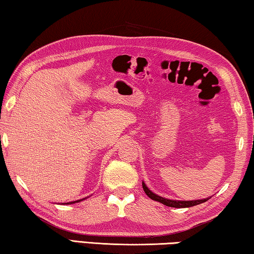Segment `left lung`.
<instances>
[{
	"label": "left lung",
	"instance_id": "8db88e82",
	"mask_svg": "<svg viewBox=\"0 0 254 254\" xmlns=\"http://www.w3.org/2000/svg\"><path fill=\"white\" fill-rule=\"evenodd\" d=\"M143 189L145 190L146 195H147L149 198L154 199V201L161 202L162 204H164V205L170 206V207H177V208L190 207V206L197 205V204L206 202L208 199V198H204V199H196V201H174V199H167V198H164L162 196H158V195H156V194H154L152 190H148V188L145 185L144 182H143Z\"/></svg>",
	"mask_w": 254,
	"mask_h": 254
}]
</instances>
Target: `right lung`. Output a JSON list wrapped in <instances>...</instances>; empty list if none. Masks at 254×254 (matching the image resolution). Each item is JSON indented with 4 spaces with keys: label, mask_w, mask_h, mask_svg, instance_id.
Instances as JSON below:
<instances>
[{
    "label": "right lung",
    "mask_w": 254,
    "mask_h": 254,
    "mask_svg": "<svg viewBox=\"0 0 254 254\" xmlns=\"http://www.w3.org/2000/svg\"><path fill=\"white\" fill-rule=\"evenodd\" d=\"M71 203H75V202H71Z\"/></svg>",
    "instance_id": "add662e5"
}]
</instances>
